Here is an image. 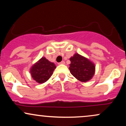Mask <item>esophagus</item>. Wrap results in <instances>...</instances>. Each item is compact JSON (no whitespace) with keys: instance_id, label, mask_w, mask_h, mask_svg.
Wrapping results in <instances>:
<instances>
[{"instance_id":"esophagus-1","label":"esophagus","mask_w":126,"mask_h":126,"mask_svg":"<svg viewBox=\"0 0 126 126\" xmlns=\"http://www.w3.org/2000/svg\"><path fill=\"white\" fill-rule=\"evenodd\" d=\"M65 64V62L64 61H62L60 63H59V64Z\"/></svg>"}]
</instances>
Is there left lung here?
<instances>
[{
	"label": "left lung",
	"instance_id": "obj_1",
	"mask_svg": "<svg viewBox=\"0 0 126 126\" xmlns=\"http://www.w3.org/2000/svg\"><path fill=\"white\" fill-rule=\"evenodd\" d=\"M69 70L76 79L86 82L90 80L95 73V65L87 59L79 54H75L70 59Z\"/></svg>",
	"mask_w": 126,
	"mask_h": 126
}]
</instances>
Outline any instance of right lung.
<instances>
[{
    "instance_id": "right-lung-1",
    "label": "right lung",
    "mask_w": 126,
    "mask_h": 126,
    "mask_svg": "<svg viewBox=\"0 0 126 126\" xmlns=\"http://www.w3.org/2000/svg\"><path fill=\"white\" fill-rule=\"evenodd\" d=\"M56 67L54 63L49 62L45 57H42L32 67L31 76L38 83H44L51 77Z\"/></svg>"
}]
</instances>
